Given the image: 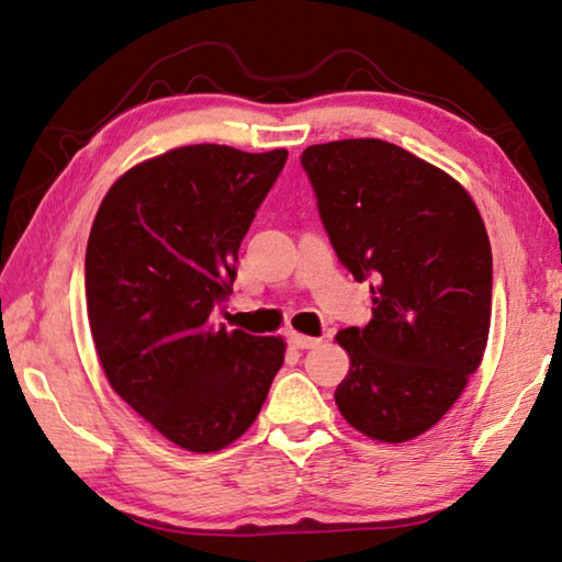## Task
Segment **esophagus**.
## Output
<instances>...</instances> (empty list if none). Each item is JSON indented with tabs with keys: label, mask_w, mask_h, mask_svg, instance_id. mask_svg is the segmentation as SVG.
Instances as JSON below:
<instances>
[{
	"label": "esophagus",
	"mask_w": 562,
	"mask_h": 562,
	"mask_svg": "<svg viewBox=\"0 0 562 562\" xmlns=\"http://www.w3.org/2000/svg\"><path fill=\"white\" fill-rule=\"evenodd\" d=\"M288 341L294 347V349H312L319 345V337H307V335H300V331H290L288 335Z\"/></svg>",
	"instance_id": "esophagus-1"
}]
</instances>
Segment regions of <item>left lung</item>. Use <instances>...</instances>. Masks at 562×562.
<instances>
[{
    "label": "left lung",
    "instance_id": "left-lung-1",
    "mask_svg": "<svg viewBox=\"0 0 562 562\" xmlns=\"http://www.w3.org/2000/svg\"><path fill=\"white\" fill-rule=\"evenodd\" d=\"M322 225L372 319L337 341L349 374L335 402L369 439L402 443L456 404L486 351L493 260L486 225L459 180L379 138L304 148Z\"/></svg>",
    "mask_w": 562,
    "mask_h": 562
}]
</instances>
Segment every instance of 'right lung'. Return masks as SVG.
Listing matches in <instances>:
<instances>
[{"mask_svg": "<svg viewBox=\"0 0 562 562\" xmlns=\"http://www.w3.org/2000/svg\"><path fill=\"white\" fill-rule=\"evenodd\" d=\"M284 160V148H173L126 170L91 225L87 307L103 372L133 412L186 451L240 439L284 361L282 337L211 322Z\"/></svg>", "mask_w": 562, "mask_h": 562, "instance_id": "1", "label": "right lung"}]
</instances>
